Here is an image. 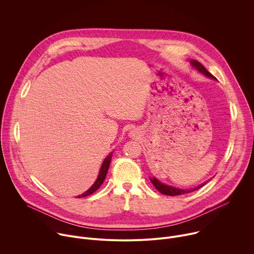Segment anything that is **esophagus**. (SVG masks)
Segmentation results:
<instances>
[{"mask_svg": "<svg viewBox=\"0 0 254 254\" xmlns=\"http://www.w3.org/2000/svg\"><path fill=\"white\" fill-rule=\"evenodd\" d=\"M130 134H131V135H133V134H134V132H133V131H131V133H130Z\"/></svg>", "mask_w": 254, "mask_h": 254, "instance_id": "34e87169", "label": "esophagus"}]
</instances>
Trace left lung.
Returning a JSON list of instances; mask_svg holds the SVG:
<instances>
[{
    "mask_svg": "<svg viewBox=\"0 0 254 254\" xmlns=\"http://www.w3.org/2000/svg\"><path fill=\"white\" fill-rule=\"evenodd\" d=\"M191 63H192V65H193L194 67H196V68L201 72V73L205 74L206 76H208V77H210V78H215L200 62H198V61H196V60H192ZM151 182L153 183V185L155 186V188H156L160 193L165 194V195H168V196H180V195H183V194L191 193L192 191H195V190H197V189H199V188H201V187L204 186V184H203V185L197 187V188L194 189V190H182V189L174 188V187H171V186H168V185H164V184H162V183L160 182L159 180H157L156 178H151Z\"/></svg>",
    "mask_w": 254,
    "mask_h": 254,
    "instance_id": "8db88e82",
    "label": "left lung"
}]
</instances>
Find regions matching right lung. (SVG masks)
I'll list each match as a JSON object with an SVG mask.
<instances>
[{
  "mask_svg": "<svg viewBox=\"0 0 254 254\" xmlns=\"http://www.w3.org/2000/svg\"><path fill=\"white\" fill-rule=\"evenodd\" d=\"M111 161H112V154L110 156H107L106 159L103 161L102 163V166L100 168V172H99V175L95 181V183L91 186V188H89L85 193H83L82 195L78 196V198L80 197H85V196H88V195H91L93 194L103 183V181L106 177V174H107V171H108V168H110V165H111Z\"/></svg>",
  "mask_w": 254,
  "mask_h": 254,
  "instance_id": "obj_1",
  "label": "right lung"
}]
</instances>
